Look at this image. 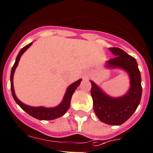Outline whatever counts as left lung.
Masks as SVG:
<instances>
[{"instance_id": "8db88e82", "label": "left lung", "mask_w": 153, "mask_h": 153, "mask_svg": "<svg viewBox=\"0 0 153 153\" xmlns=\"http://www.w3.org/2000/svg\"><path fill=\"white\" fill-rule=\"evenodd\" d=\"M115 56L107 62V68H121L128 74L130 88L125 95L112 97L104 92L94 82L91 83V94L93 108L102 123L112 126H120L132 116L140 104L142 95L140 73L136 59L123 49L109 48Z\"/></svg>"}]
</instances>
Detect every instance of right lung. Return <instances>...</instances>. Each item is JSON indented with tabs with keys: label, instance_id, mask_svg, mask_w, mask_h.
I'll list each match as a JSON object with an SVG mask.
<instances>
[{
	"label": "right lung",
	"instance_id": "obj_1",
	"mask_svg": "<svg viewBox=\"0 0 153 153\" xmlns=\"http://www.w3.org/2000/svg\"><path fill=\"white\" fill-rule=\"evenodd\" d=\"M31 44L32 43L26 45L25 47H23L22 49L19 51L18 56H17L15 64H14L13 66L12 70H11V74H10L11 91H12L13 97L16 102L17 104L20 106V107H21L23 110H25L27 114L33 116L34 118H36V119H40V120H52V119L61 117V116H63V115L68 111V109H69L70 107V104H71V97H72L73 94H74V92L75 91V90L76 89V88H77V87L79 86V84H80V82L82 79H79V80L76 81L75 82H74V83H72L71 85H70L69 86H68V89H67L66 91V93H65V96H64V98L63 100H62V103H61L59 105H58L57 107H50V108H47V107H30V106H27L26 105V104H23L22 102H21V101L17 98L16 96L13 87V75L16 68L18 66L20 58L22 56V54L30 47Z\"/></svg>",
	"mask_w": 153,
	"mask_h": 153
}]
</instances>
